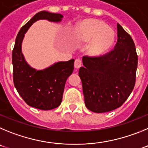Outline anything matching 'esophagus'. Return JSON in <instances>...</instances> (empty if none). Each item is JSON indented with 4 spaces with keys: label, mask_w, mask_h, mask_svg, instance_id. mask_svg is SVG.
<instances>
[{
    "label": "esophagus",
    "mask_w": 148,
    "mask_h": 148,
    "mask_svg": "<svg viewBox=\"0 0 148 148\" xmlns=\"http://www.w3.org/2000/svg\"><path fill=\"white\" fill-rule=\"evenodd\" d=\"M81 65H82V60H81V59H79V58L76 59L75 61H74V66H75L76 69H79L81 66Z\"/></svg>",
    "instance_id": "obj_1"
}]
</instances>
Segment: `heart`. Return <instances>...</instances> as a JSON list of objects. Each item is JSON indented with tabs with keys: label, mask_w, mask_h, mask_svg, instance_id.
I'll return each instance as SVG.
<instances>
[{
	"label": "heart",
	"mask_w": 148,
	"mask_h": 148,
	"mask_svg": "<svg viewBox=\"0 0 148 148\" xmlns=\"http://www.w3.org/2000/svg\"><path fill=\"white\" fill-rule=\"evenodd\" d=\"M76 34L82 41H88L93 38L88 48V52L92 55H99L106 51L111 46L114 38L112 30L98 20H87L79 23Z\"/></svg>",
	"instance_id": "1"
}]
</instances>
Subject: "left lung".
Instances as JSON below:
<instances>
[{
	"label": "left lung",
	"mask_w": 148,
	"mask_h": 148,
	"mask_svg": "<svg viewBox=\"0 0 148 148\" xmlns=\"http://www.w3.org/2000/svg\"><path fill=\"white\" fill-rule=\"evenodd\" d=\"M118 39L114 49L99 57L84 56L79 75L85 104L95 113L119 108L132 92L138 56L130 34L117 23Z\"/></svg>",
	"instance_id": "left-lung-1"
}]
</instances>
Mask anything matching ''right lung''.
Here are the masks:
<instances>
[{
	"label": "right lung",
	"instance_id": "1",
	"mask_svg": "<svg viewBox=\"0 0 148 148\" xmlns=\"http://www.w3.org/2000/svg\"><path fill=\"white\" fill-rule=\"evenodd\" d=\"M60 14L41 11L37 13L21 29L12 50L13 82L14 87L27 105L40 110H51L61 104L65 84L74 71V60L58 62L40 71L31 68L25 61L21 52V43L33 23L40 19L59 22Z\"/></svg>",
	"mask_w": 148,
	"mask_h": 148
}]
</instances>
